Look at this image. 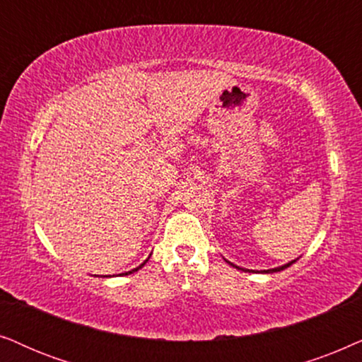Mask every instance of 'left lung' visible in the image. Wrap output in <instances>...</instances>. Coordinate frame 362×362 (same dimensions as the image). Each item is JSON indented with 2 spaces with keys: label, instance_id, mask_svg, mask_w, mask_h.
Here are the masks:
<instances>
[{
  "label": "left lung",
  "instance_id": "1",
  "mask_svg": "<svg viewBox=\"0 0 362 362\" xmlns=\"http://www.w3.org/2000/svg\"><path fill=\"white\" fill-rule=\"evenodd\" d=\"M296 262V259H295ZM295 262H290V263H286V264H283V267H278V268H273V269H262V273H274V272H281V269H285V268H288L290 267L291 263H295ZM230 263V262H228ZM231 267H235L233 263H230ZM235 268H238V269H243V268H240V267H235ZM243 272H250V269H243Z\"/></svg>",
  "mask_w": 362,
  "mask_h": 362
}]
</instances>
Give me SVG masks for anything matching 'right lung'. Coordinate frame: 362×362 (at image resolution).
<instances>
[{
	"label": "right lung",
	"instance_id": "1",
	"mask_svg": "<svg viewBox=\"0 0 362 362\" xmlns=\"http://www.w3.org/2000/svg\"><path fill=\"white\" fill-rule=\"evenodd\" d=\"M147 262H148V258H147V259H146V262H144V263H142V264H141V267H137V268H134V269H132V272H137V269H141V268H142V267H144V264H146V263H147ZM132 272H127V273H122V274H129V273H132Z\"/></svg>",
	"mask_w": 362,
	"mask_h": 362
}]
</instances>
